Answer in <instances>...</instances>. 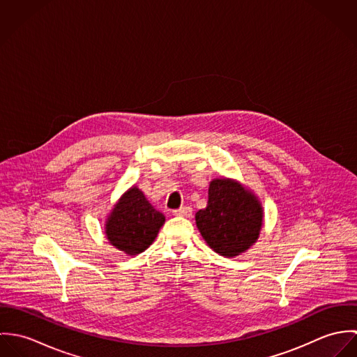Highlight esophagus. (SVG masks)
Listing matches in <instances>:
<instances>
[{"label": "esophagus", "instance_id": "1", "mask_svg": "<svg viewBox=\"0 0 357 357\" xmlns=\"http://www.w3.org/2000/svg\"><path fill=\"white\" fill-rule=\"evenodd\" d=\"M173 214L174 215H181V217H190V215H192V208L190 206H183L180 208L173 210Z\"/></svg>", "mask_w": 357, "mask_h": 357}]
</instances>
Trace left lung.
Instances as JSON below:
<instances>
[{"mask_svg":"<svg viewBox=\"0 0 357 357\" xmlns=\"http://www.w3.org/2000/svg\"><path fill=\"white\" fill-rule=\"evenodd\" d=\"M195 220L204 241L215 253L235 257L257 241L262 208L241 184L217 178L210 183L207 206L195 214Z\"/></svg>","mask_w":357,"mask_h":357,"instance_id":"obj_1","label":"left lung"}]
</instances>
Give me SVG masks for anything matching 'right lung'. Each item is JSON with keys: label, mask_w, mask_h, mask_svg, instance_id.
I'll return each instance as SVG.
<instances>
[{"label": "right lung", "mask_w": 357, "mask_h": 357, "mask_svg": "<svg viewBox=\"0 0 357 357\" xmlns=\"http://www.w3.org/2000/svg\"><path fill=\"white\" fill-rule=\"evenodd\" d=\"M163 222L165 215L133 187L115 204L105 224V234L111 245L121 252L140 255L150 248Z\"/></svg>", "instance_id": "1"}]
</instances>
